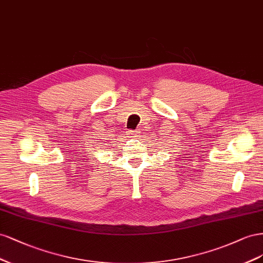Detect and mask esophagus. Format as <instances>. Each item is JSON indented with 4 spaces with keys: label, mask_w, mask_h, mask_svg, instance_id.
I'll list each match as a JSON object with an SVG mask.
<instances>
[{
    "label": "esophagus",
    "mask_w": 263,
    "mask_h": 263,
    "mask_svg": "<svg viewBox=\"0 0 263 263\" xmlns=\"http://www.w3.org/2000/svg\"><path fill=\"white\" fill-rule=\"evenodd\" d=\"M140 130H136V131H130V136L131 138H139L140 137Z\"/></svg>",
    "instance_id": "34e87169"
}]
</instances>
